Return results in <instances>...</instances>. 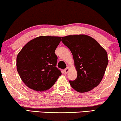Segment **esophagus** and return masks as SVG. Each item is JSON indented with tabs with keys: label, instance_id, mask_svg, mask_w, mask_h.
<instances>
[{
	"label": "esophagus",
	"instance_id": "34e87169",
	"mask_svg": "<svg viewBox=\"0 0 121 121\" xmlns=\"http://www.w3.org/2000/svg\"><path fill=\"white\" fill-rule=\"evenodd\" d=\"M69 67H67V68L64 70V71H65V74H67V73L69 72Z\"/></svg>",
	"mask_w": 121,
	"mask_h": 121
}]
</instances>
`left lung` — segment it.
Here are the masks:
<instances>
[{"mask_svg":"<svg viewBox=\"0 0 121 121\" xmlns=\"http://www.w3.org/2000/svg\"><path fill=\"white\" fill-rule=\"evenodd\" d=\"M61 41L71 51L77 71L76 79L69 81L72 88L79 93H85L97 86L108 65L107 51L87 35H69L63 37Z\"/></svg>","mask_w":121,"mask_h":121,"instance_id":"1","label":"left lung"}]
</instances>
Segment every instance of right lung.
<instances>
[{"label": "right lung", "instance_id": "add662e5", "mask_svg": "<svg viewBox=\"0 0 121 121\" xmlns=\"http://www.w3.org/2000/svg\"><path fill=\"white\" fill-rule=\"evenodd\" d=\"M61 37L39 36L23 47L17 57V69L23 82L37 91L51 88L61 75L55 51Z\"/></svg>", "mask_w": 121, "mask_h": 121}]
</instances>
